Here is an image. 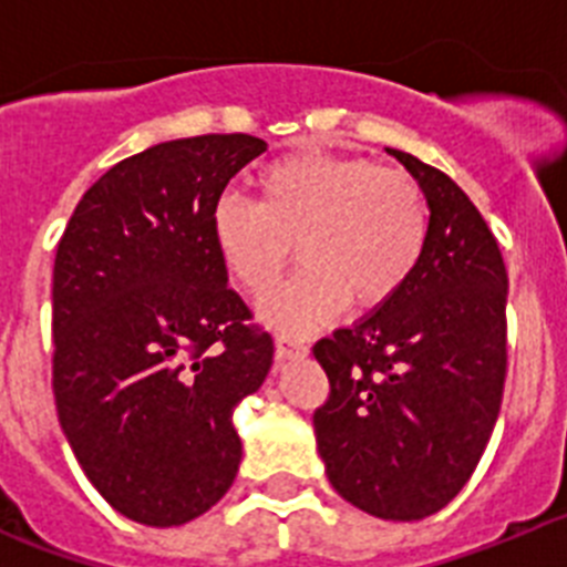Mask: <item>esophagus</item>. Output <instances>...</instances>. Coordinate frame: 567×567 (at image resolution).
Instances as JSON below:
<instances>
[{
	"mask_svg": "<svg viewBox=\"0 0 567 567\" xmlns=\"http://www.w3.org/2000/svg\"><path fill=\"white\" fill-rule=\"evenodd\" d=\"M307 346L303 343H295L289 338H278L275 340V358L278 360H298V358H307Z\"/></svg>",
	"mask_w": 567,
	"mask_h": 567,
	"instance_id": "1",
	"label": "esophagus"
}]
</instances>
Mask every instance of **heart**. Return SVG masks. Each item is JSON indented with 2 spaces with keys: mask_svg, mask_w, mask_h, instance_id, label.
Wrapping results in <instances>:
<instances>
[{
  "mask_svg": "<svg viewBox=\"0 0 567 567\" xmlns=\"http://www.w3.org/2000/svg\"><path fill=\"white\" fill-rule=\"evenodd\" d=\"M258 204L221 198L209 215L213 247L244 292L260 295L287 267L300 269L258 300V320L303 338L352 300L358 312L385 307L417 269L429 238L420 184L360 155L295 153L255 178Z\"/></svg>",
  "mask_w": 567,
  "mask_h": 567,
  "instance_id": "heart-1",
  "label": "heart"
}]
</instances>
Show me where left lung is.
<instances>
[{
	"mask_svg": "<svg viewBox=\"0 0 567 567\" xmlns=\"http://www.w3.org/2000/svg\"><path fill=\"white\" fill-rule=\"evenodd\" d=\"M429 207L423 258L385 307L315 343L318 454L346 503L414 523L452 503L488 445L505 383L508 275L497 238L440 169L385 147Z\"/></svg>",
	"mask_w": 567,
	"mask_h": 567,
	"instance_id": "8db88e82",
	"label": "left lung"
}]
</instances>
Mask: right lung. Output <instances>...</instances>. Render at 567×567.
Segmentation results:
<instances>
[{"label":"right lung","mask_w":567,"mask_h":567,"mask_svg":"<svg viewBox=\"0 0 567 567\" xmlns=\"http://www.w3.org/2000/svg\"><path fill=\"white\" fill-rule=\"evenodd\" d=\"M267 150L247 133L130 155L82 195L53 267V398L79 465L122 517L173 528L233 485V414L272 369L227 287L209 215Z\"/></svg>","instance_id":"right-lung-1"}]
</instances>
